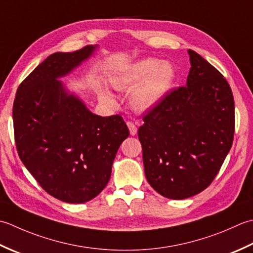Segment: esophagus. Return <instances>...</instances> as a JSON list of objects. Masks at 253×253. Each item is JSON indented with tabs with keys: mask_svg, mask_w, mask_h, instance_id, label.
Wrapping results in <instances>:
<instances>
[{
	"mask_svg": "<svg viewBox=\"0 0 253 253\" xmlns=\"http://www.w3.org/2000/svg\"><path fill=\"white\" fill-rule=\"evenodd\" d=\"M126 125H127L128 130H130V134H131V135H135V134L137 133V127H136V126L134 125L133 122H127Z\"/></svg>",
	"mask_w": 253,
	"mask_h": 253,
	"instance_id": "1",
	"label": "esophagus"
}]
</instances>
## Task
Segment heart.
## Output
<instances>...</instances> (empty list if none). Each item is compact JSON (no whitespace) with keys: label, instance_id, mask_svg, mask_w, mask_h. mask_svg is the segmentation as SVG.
<instances>
[{"label":"heart","instance_id":"b5f03b06","mask_svg":"<svg viewBox=\"0 0 253 253\" xmlns=\"http://www.w3.org/2000/svg\"><path fill=\"white\" fill-rule=\"evenodd\" d=\"M176 80V72L168 61L144 58L126 65L111 79L113 88L130 91V105L137 111H148L155 108L165 97ZM101 97L108 102H115L109 91L104 89Z\"/></svg>","mask_w":253,"mask_h":253}]
</instances>
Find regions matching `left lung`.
<instances>
[{
	"label": "left lung",
	"instance_id": "1",
	"mask_svg": "<svg viewBox=\"0 0 253 253\" xmlns=\"http://www.w3.org/2000/svg\"><path fill=\"white\" fill-rule=\"evenodd\" d=\"M185 86L168 94L138 128L145 176L165 198L183 200L213 181L233 145L235 102L227 81L188 50Z\"/></svg>",
	"mask_w": 253,
	"mask_h": 253
}]
</instances>
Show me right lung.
I'll use <instances>...</instances> for the list:
<instances>
[{
    "mask_svg": "<svg viewBox=\"0 0 253 253\" xmlns=\"http://www.w3.org/2000/svg\"><path fill=\"white\" fill-rule=\"evenodd\" d=\"M98 44L49 55L19 85L13 106L20 161L53 198L85 203L105 189L128 128L119 115L92 113L62 79L88 60Z\"/></svg>",
    "mask_w": 253,
    "mask_h": 253,
    "instance_id": "obj_1",
    "label": "right lung"
}]
</instances>
